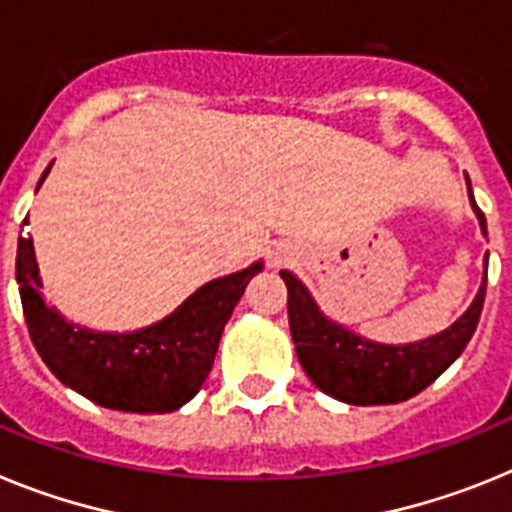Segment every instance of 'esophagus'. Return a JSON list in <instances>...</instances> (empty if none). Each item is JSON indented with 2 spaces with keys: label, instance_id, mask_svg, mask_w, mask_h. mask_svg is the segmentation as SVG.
<instances>
[{
  "label": "esophagus",
  "instance_id": "esophagus-1",
  "mask_svg": "<svg viewBox=\"0 0 512 512\" xmlns=\"http://www.w3.org/2000/svg\"><path fill=\"white\" fill-rule=\"evenodd\" d=\"M273 262H275V265H278V262H281V257H278V255H275V257H273Z\"/></svg>",
  "mask_w": 512,
  "mask_h": 512
}]
</instances>
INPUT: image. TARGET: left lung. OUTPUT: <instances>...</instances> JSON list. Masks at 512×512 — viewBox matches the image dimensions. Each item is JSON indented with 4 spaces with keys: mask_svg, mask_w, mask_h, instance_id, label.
Segmentation results:
<instances>
[{
    "mask_svg": "<svg viewBox=\"0 0 512 512\" xmlns=\"http://www.w3.org/2000/svg\"><path fill=\"white\" fill-rule=\"evenodd\" d=\"M466 188H469L471 208L479 219V229L487 237V221L471 195L469 177H466ZM487 262L490 255H484L482 286L469 309L438 335L407 345L373 342L342 327L319 309L309 288L296 275L281 270V278L288 288V324H291L293 345L311 384L340 402L361 404V407L407 402L420 394L464 353L466 342L477 330L484 291H487Z\"/></svg>",
    "mask_w": 512,
    "mask_h": 512,
    "instance_id": "left-lung-1",
    "label": "left lung"
}]
</instances>
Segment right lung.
<instances>
[{"mask_svg":"<svg viewBox=\"0 0 512 512\" xmlns=\"http://www.w3.org/2000/svg\"><path fill=\"white\" fill-rule=\"evenodd\" d=\"M48 172L51 164L38 185ZM260 270L257 260L250 268L208 281L149 327L97 332L69 322L56 306L46 304L33 237L20 234L15 262L30 340L53 376L100 407L139 415L175 412L198 394L211 373L231 311Z\"/></svg>","mask_w":512,"mask_h":512,"instance_id":"right-lung-1","label":"right lung"}]
</instances>
